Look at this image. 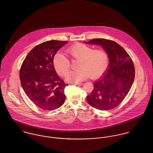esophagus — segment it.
<instances>
[{
    "label": "esophagus",
    "mask_w": 153,
    "mask_h": 153,
    "mask_svg": "<svg viewBox=\"0 0 153 153\" xmlns=\"http://www.w3.org/2000/svg\"><path fill=\"white\" fill-rule=\"evenodd\" d=\"M74 85H78V86H81V85H83V84H82V83H75Z\"/></svg>",
    "instance_id": "1"
}]
</instances>
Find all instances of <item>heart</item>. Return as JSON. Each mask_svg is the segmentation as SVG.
<instances>
[{
	"label": "heart",
	"mask_w": 153,
	"mask_h": 153,
	"mask_svg": "<svg viewBox=\"0 0 153 153\" xmlns=\"http://www.w3.org/2000/svg\"><path fill=\"white\" fill-rule=\"evenodd\" d=\"M73 59L79 60L76 71L71 72L66 78L71 82H79L90 76L92 79L101 77L108 66V56L102 50L93 48L81 43L74 45L67 49ZM53 66L57 74L66 75L70 70V62L63 54L57 53L53 57Z\"/></svg>",
	"instance_id": "b5f03b06"
}]
</instances>
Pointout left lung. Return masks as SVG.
I'll use <instances>...</instances> for the list:
<instances>
[{
    "label": "left lung",
    "mask_w": 153,
    "mask_h": 153,
    "mask_svg": "<svg viewBox=\"0 0 153 153\" xmlns=\"http://www.w3.org/2000/svg\"><path fill=\"white\" fill-rule=\"evenodd\" d=\"M86 44L100 45L107 53L109 65L105 74L94 84V89L87 100L92 107L108 110L117 106L129 93L134 81L132 60L124 49L114 41L95 39Z\"/></svg>",
    "instance_id": "8db88e82"
}]
</instances>
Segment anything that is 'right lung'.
I'll return each mask as SVG.
<instances>
[{
    "instance_id": "right-lung-1",
    "label": "right lung",
    "mask_w": 153,
    "mask_h": 153,
    "mask_svg": "<svg viewBox=\"0 0 153 153\" xmlns=\"http://www.w3.org/2000/svg\"><path fill=\"white\" fill-rule=\"evenodd\" d=\"M67 42L50 40L37 45L21 65L22 87L31 101L43 110H55L65 101L64 90L68 84L57 75L53 61L56 52Z\"/></svg>"
}]
</instances>
